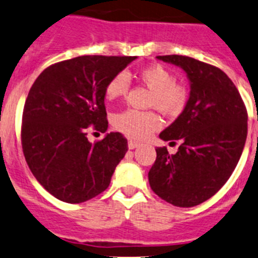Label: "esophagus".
I'll use <instances>...</instances> for the list:
<instances>
[{
	"label": "esophagus",
	"mask_w": 258,
	"mask_h": 258,
	"mask_svg": "<svg viewBox=\"0 0 258 258\" xmlns=\"http://www.w3.org/2000/svg\"><path fill=\"white\" fill-rule=\"evenodd\" d=\"M139 145H140L139 142H137V140H134V139H129V143H128L129 149H134V148L139 147Z\"/></svg>",
	"instance_id": "esophagus-1"
}]
</instances>
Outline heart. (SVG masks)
<instances>
[{"label":"heart","mask_w":258,"mask_h":258,"mask_svg":"<svg viewBox=\"0 0 258 258\" xmlns=\"http://www.w3.org/2000/svg\"><path fill=\"white\" fill-rule=\"evenodd\" d=\"M140 80L152 90L149 105L167 115L182 113L188 101V89L183 83L175 81V75L162 65L147 66L138 73ZM129 81L124 74L110 79L105 88L106 100H116L128 93ZM114 126L134 138H145L160 128V118L154 111H140L128 109L116 114Z\"/></svg>","instance_id":"obj_1"}]
</instances>
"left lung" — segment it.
Here are the masks:
<instances>
[{"label": "left lung", "instance_id": "obj_1", "mask_svg": "<svg viewBox=\"0 0 258 258\" xmlns=\"http://www.w3.org/2000/svg\"><path fill=\"white\" fill-rule=\"evenodd\" d=\"M157 57L187 73L190 94L182 114L159 135L165 142L179 140L178 152L155 149L149 184L165 202L193 207L215 196L236 168L247 138V109L221 69L188 56Z\"/></svg>", "mask_w": 258, "mask_h": 258}]
</instances>
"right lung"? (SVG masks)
<instances>
[{
	"mask_svg": "<svg viewBox=\"0 0 258 258\" xmlns=\"http://www.w3.org/2000/svg\"><path fill=\"white\" fill-rule=\"evenodd\" d=\"M135 56H78L46 68L22 113L21 144L32 174L50 195L81 203L100 195L128 152L120 133L93 144L88 129L105 133L106 84Z\"/></svg>",
	"mask_w": 258,
	"mask_h": 258,
	"instance_id": "add662e5",
	"label": "right lung"
}]
</instances>
